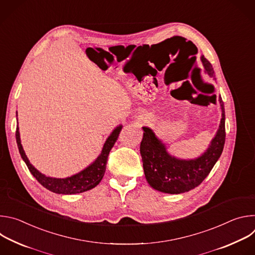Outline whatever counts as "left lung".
I'll return each mask as SVG.
<instances>
[{"mask_svg":"<svg viewBox=\"0 0 255 255\" xmlns=\"http://www.w3.org/2000/svg\"><path fill=\"white\" fill-rule=\"evenodd\" d=\"M206 74L214 77V69L210 61L201 58ZM222 119L210 147L199 158L180 160L170 156L151 129L143 127V138L140 144V153L143 161L145 177L155 190L166 194H180L189 192L207 177L213 166L222 154L225 144V109L222 98L219 97Z\"/></svg>","mask_w":255,"mask_h":255,"instance_id":"obj_1","label":"left lung"}]
</instances>
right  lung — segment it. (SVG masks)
<instances>
[{"instance_id":"1","label":"right lung","mask_w":255,"mask_h":255,"mask_svg":"<svg viewBox=\"0 0 255 255\" xmlns=\"http://www.w3.org/2000/svg\"><path fill=\"white\" fill-rule=\"evenodd\" d=\"M121 129H122V126L117 127L113 131V133L109 136L106 143L104 144V147L100 156L97 158V160L93 164H91L89 167L84 169L82 172L67 178H53V177L46 176L41 172H39L29 162L21 145L18 126L16 128V141H17V145H18L21 157L25 161L28 169L44 188L56 194L71 195V194H79V193L87 192L99 185V183L102 180L105 174L109 153H110V150L112 149L115 142L117 141L119 134L121 132Z\"/></svg>"}]
</instances>
